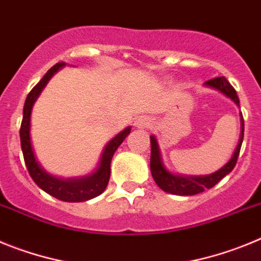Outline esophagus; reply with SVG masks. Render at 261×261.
Wrapping results in <instances>:
<instances>
[{"label":"esophagus","instance_id":"esophagus-1","mask_svg":"<svg viewBox=\"0 0 261 261\" xmlns=\"http://www.w3.org/2000/svg\"><path fill=\"white\" fill-rule=\"evenodd\" d=\"M135 125L137 126V128H142V129L149 128V126H150V120L142 117V119H140V120H137V121H136Z\"/></svg>","mask_w":261,"mask_h":261}]
</instances>
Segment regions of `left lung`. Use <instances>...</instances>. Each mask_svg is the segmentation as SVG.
Wrapping results in <instances>:
<instances>
[{
    "mask_svg": "<svg viewBox=\"0 0 261 261\" xmlns=\"http://www.w3.org/2000/svg\"><path fill=\"white\" fill-rule=\"evenodd\" d=\"M205 85L213 89L220 90L221 93L225 94L226 96H229L231 100L237 106H239V98L237 95L234 87L229 84V81L225 77H217L213 80H209L205 82ZM241 123H242V132L241 138H239L238 146L235 149L234 154H232L231 159L226 163L221 170L213 172V174L208 175V176H181V175H174L171 172H168L165 168L161 159V153H159V147L156 144V140L154 136L150 137L151 144V155H150V170L151 175H153L154 180L158 184L161 190L165 192L172 193V195L179 196H192L197 195V193L204 192L205 190H209L212 187L216 186L218 181L225 177L229 172L232 171V168L237 165L238 161L239 151H241L242 142H243V135H244V120L243 115L241 114Z\"/></svg>",
    "mask_w": 261,
    "mask_h": 261,
    "instance_id": "obj_1",
    "label": "left lung"
}]
</instances>
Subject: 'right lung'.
I'll list each match as a JSON object with an SVG mask.
<instances>
[{
  "mask_svg": "<svg viewBox=\"0 0 261 261\" xmlns=\"http://www.w3.org/2000/svg\"><path fill=\"white\" fill-rule=\"evenodd\" d=\"M64 65H65V62H57L56 65H53L45 73L44 77L41 78L40 82L35 85L34 89L27 95L24 107H23V119L19 129L20 146H22L23 158H24L27 170H29L30 175H31L32 180L38 184V187H40L41 190L49 193L53 197L61 200V201L81 202L94 199V197L99 196L106 190L108 180H110L112 156H114L117 147L124 141V138L130 133V128L129 126L125 128L123 132H120L116 137H114L108 142L102 154V159H100L98 170L94 174L90 175V176L81 177V179L62 180V179H57V177L47 174L40 167V165H39L35 158L34 150H32L31 138H30V117H31L32 106L35 103L39 94L41 93V90L44 89V86L47 85L48 81L50 80V77Z\"/></svg>",
  "mask_w": 261,
  "mask_h": 261,
  "instance_id": "right-lung-1",
  "label": "right lung"
}]
</instances>
